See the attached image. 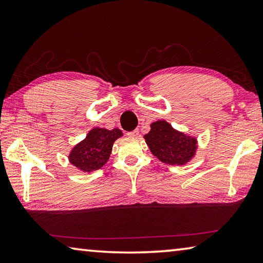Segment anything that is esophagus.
I'll list each match as a JSON object with an SVG mask.
<instances>
[{"instance_id": "1", "label": "esophagus", "mask_w": 263, "mask_h": 263, "mask_svg": "<svg viewBox=\"0 0 263 263\" xmlns=\"http://www.w3.org/2000/svg\"><path fill=\"white\" fill-rule=\"evenodd\" d=\"M127 135L130 136V137L136 138V137H138V135H139V131H138V130H133V131H131V132H128Z\"/></svg>"}]
</instances>
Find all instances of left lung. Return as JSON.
<instances>
[{
	"mask_svg": "<svg viewBox=\"0 0 263 263\" xmlns=\"http://www.w3.org/2000/svg\"><path fill=\"white\" fill-rule=\"evenodd\" d=\"M145 141L155 158L172 166H183L196 157L197 137L176 130L164 119L153 122Z\"/></svg>",
	"mask_w": 263,
	"mask_h": 263,
	"instance_id": "left-lung-1",
	"label": "left lung"
}]
</instances>
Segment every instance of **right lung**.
<instances>
[{
    "instance_id": "obj_1",
    "label": "right lung",
    "mask_w": 263,
    "mask_h": 263,
    "mask_svg": "<svg viewBox=\"0 0 263 263\" xmlns=\"http://www.w3.org/2000/svg\"><path fill=\"white\" fill-rule=\"evenodd\" d=\"M121 137H123V132L119 128H91L86 138L70 149L69 162L83 173L101 169L108 162L114 142Z\"/></svg>"
}]
</instances>
